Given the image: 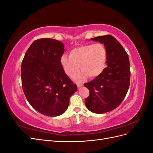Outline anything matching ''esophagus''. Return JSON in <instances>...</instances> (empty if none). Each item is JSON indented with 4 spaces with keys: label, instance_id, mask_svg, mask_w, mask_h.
<instances>
[{
    "label": "esophagus",
    "instance_id": "34e87169",
    "mask_svg": "<svg viewBox=\"0 0 153 153\" xmlns=\"http://www.w3.org/2000/svg\"><path fill=\"white\" fill-rule=\"evenodd\" d=\"M82 86V84H77V87H78V89H80V88Z\"/></svg>",
    "mask_w": 153,
    "mask_h": 153
}]
</instances>
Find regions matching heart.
I'll return each instance as SVG.
<instances>
[{
	"label": "heart",
	"mask_w": 153,
	"mask_h": 153,
	"mask_svg": "<svg viewBox=\"0 0 153 153\" xmlns=\"http://www.w3.org/2000/svg\"><path fill=\"white\" fill-rule=\"evenodd\" d=\"M69 56L64 55L61 58L64 71L67 75L73 77L80 67L82 72L75 76V79L82 82L87 75L89 78H95L103 72L107 52L103 44H88L73 48L69 52Z\"/></svg>",
	"instance_id": "b5f03b06"
}]
</instances>
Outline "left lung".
I'll return each mask as SVG.
<instances>
[{
	"mask_svg": "<svg viewBox=\"0 0 153 153\" xmlns=\"http://www.w3.org/2000/svg\"><path fill=\"white\" fill-rule=\"evenodd\" d=\"M91 40L104 44L107 52V66L94 80L84 84L90 92L85 104L91 112L104 114L116 108L127 94L130 83L129 57L112 36H98Z\"/></svg>",
	"mask_w": 153,
	"mask_h": 153,
	"instance_id": "8db88e82",
	"label": "left lung"
}]
</instances>
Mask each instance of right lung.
Masks as SVG:
<instances>
[{"instance_id": "1", "label": "right lung", "mask_w": 153, "mask_h": 153, "mask_svg": "<svg viewBox=\"0 0 153 153\" xmlns=\"http://www.w3.org/2000/svg\"><path fill=\"white\" fill-rule=\"evenodd\" d=\"M64 52L61 41L37 39L27 50L22 62V84L27 101L36 110L50 117L65 112L69 98L77 90L62 66Z\"/></svg>"}]
</instances>
